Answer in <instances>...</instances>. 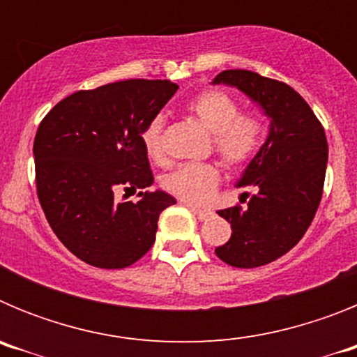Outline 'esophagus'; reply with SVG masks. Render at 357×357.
<instances>
[{"mask_svg":"<svg viewBox=\"0 0 357 357\" xmlns=\"http://www.w3.org/2000/svg\"><path fill=\"white\" fill-rule=\"evenodd\" d=\"M189 209H191V213H193L195 216L200 220V222H207V220L213 216V211H209V209H197V207H193V206H189Z\"/></svg>","mask_w":357,"mask_h":357,"instance_id":"obj_1","label":"esophagus"}]
</instances>
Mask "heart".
<instances>
[{
    "mask_svg": "<svg viewBox=\"0 0 357 357\" xmlns=\"http://www.w3.org/2000/svg\"><path fill=\"white\" fill-rule=\"evenodd\" d=\"M188 110L209 132L218 155L229 166H243L255 157L264 141V123L257 114L239 112V103L223 91H204L188 103ZM164 116H155L141 134L151 160L166 159L162 144ZM220 168L214 162L182 164L162 178L164 189L191 206H204L216 193Z\"/></svg>",
    "mask_w": 357,
    "mask_h": 357,
    "instance_id": "1",
    "label": "heart"
}]
</instances>
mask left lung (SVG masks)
I'll use <instances>...</instances> for the list:
<instances>
[{
  "instance_id": "left-lung-1",
  "label": "left lung",
  "mask_w": 357,
  "mask_h": 357,
  "mask_svg": "<svg viewBox=\"0 0 357 357\" xmlns=\"http://www.w3.org/2000/svg\"><path fill=\"white\" fill-rule=\"evenodd\" d=\"M213 85L236 87L270 119L266 141L236 184L254 188L255 193L245 209L218 211L230 223L232 234L214 250L230 266H263L291 250L313 222L326 181V132L304 98L288 84L247 69H227Z\"/></svg>"
}]
</instances>
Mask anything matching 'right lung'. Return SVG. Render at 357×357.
Here are the masks:
<instances>
[{
    "instance_id": "obj_1",
    "label": "right lung",
    "mask_w": 357,
    "mask_h": 357,
    "mask_svg": "<svg viewBox=\"0 0 357 357\" xmlns=\"http://www.w3.org/2000/svg\"><path fill=\"white\" fill-rule=\"evenodd\" d=\"M176 89L169 80L114 82L64 98L40 121L37 197L56 238L84 263L116 270L139 261L159 214L176 204L162 189L139 193V202L114 197L153 184L141 134Z\"/></svg>"
}]
</instances>
